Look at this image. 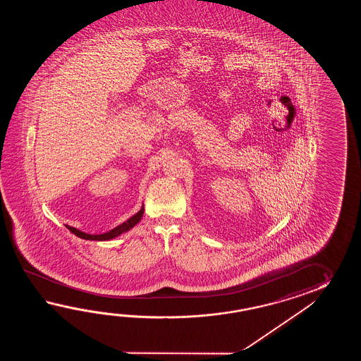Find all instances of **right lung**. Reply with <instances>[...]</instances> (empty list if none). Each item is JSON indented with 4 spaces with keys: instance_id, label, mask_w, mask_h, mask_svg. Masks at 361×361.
I'll return each mask as SVG.
<instances>
[{
    "instance_id": "right-lung-1",
    "label": "right lung",
    "mask_w": 361,
    "mask_h": 361,
    "mask_svg": "<svg viewBox=\"0 0 361 361\" xmlns=\"http://www.w3.org/2000/svg\"><path fill=\"white\" fill-rule=\"evenodd\" d=\"M143 212H145V209L142 207L137 214L133 215V216L129 218L126 222H123V224L117 226V227L114 228V230L108 231V232H106V233H102V235H90V233H85L82 231L77 230L75 227H69V226H67V228H68L72 233H75L76 236H78V238H85V240L106 241V240H111V238H117V236H118V235H121L123 232H126V231H129L130 228H133V227H134V226H135V224L142 219V216H143Z\"/></svg>"
}]
</instances>
